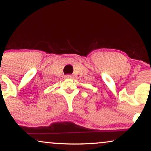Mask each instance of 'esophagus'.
Wrapping results in <instances>:
<instances>
[{"mask_svg":"<svg viewBox=\"0 0 151 151\" xmlns=\"http://www.w3.org/2000/svg\"><path fill=\"white\" fill-rule=\"evenodd\" d=\"M65 78H67V79H70V78H72V76H71V75H66Z\"/></svg>","mask_w":151,"mask_h":151,"instance_id":"esophagus-1","label":"esophagus"}]
</instances>
